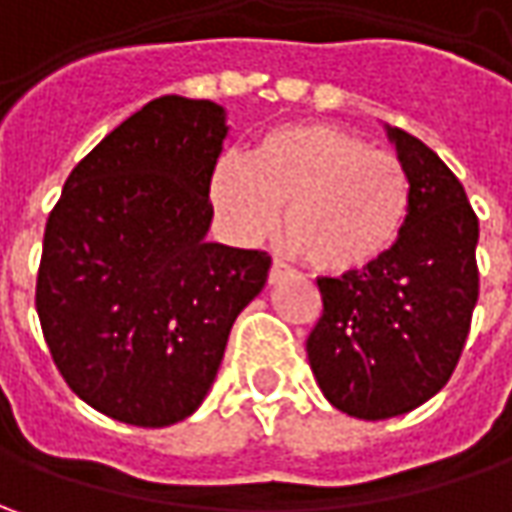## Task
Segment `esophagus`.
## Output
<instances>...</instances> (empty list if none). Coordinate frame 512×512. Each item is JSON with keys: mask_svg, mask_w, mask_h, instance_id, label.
I'll list each match as a JSON object with an SVG mask.
<instances>
[{"mask_svg": "<svg viewBox=\"0 0 512 512\" xmlns=\"http://www.w3.org/2000/svg\"><path fill=\"white\" fill-rule=\"evenodd\" d=\"M282 270H285V265L279 259H273V265H270V282H276L282 276Z\"/></svg>", "mask_w": 512, "mask_h": 512, "instance_id": "1", "label": "esophagus"}]
</instances>
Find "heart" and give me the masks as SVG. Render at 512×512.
<instances>
[{"label": "heart", "instance_id": "heart-1", "mask_svg": "<svg viewBox=\"0 0 512 512\" xmlns=\"http://www.w3.org/2000/svg\"><path fill=\"white\" fill-rule=\"evenodd\" d=\"M210 202L242 242L267 236L279 207L282 230L319 273L367 270L399 245L413 182L390 150L325 122L267 130L250 156H222L210 176Z\"/></svg>", "mask_w": 512, "mask_h": 512}]
</instances>
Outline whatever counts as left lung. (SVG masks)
<instances>
[{
  "label": "left lung",
  "mask_w": 512,
  "mask_h": 512,
  "mask_svg": "<svg viewBox=\"0 0 512 512\" xmlns=\"http://www.w3.org/2000/svg\"><path fill=\"white\" fill-rule=\"evenodd\" d=\"M413 182L399 245L367 270L316 279L322 316L307 359L325 399L379 422L442 390L462 356L479 299V219L462 182L402 128H387Z\"/></svg>",
  "instance_id": "left-lung-1"
}]
</instances>
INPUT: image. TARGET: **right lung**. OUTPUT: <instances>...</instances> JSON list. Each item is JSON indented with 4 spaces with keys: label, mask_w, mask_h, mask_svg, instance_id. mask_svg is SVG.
I'll list each match as a JSON object with an SVG mask.
<instances>
[{
    "label": "right lung",
    "mask_w": 512,
    "mask_h": 512,
    "mask_svg": "<svg viewBox=\"0 0 512 512\" xmlns=\"http://www.w3.org/2000/svg\"><path fill=\"white\" fill-rule=\"evenodd\" d=\"M225 136L216 102L159 96L70 170L50 210L39 325L70 390L116 422L187 419L267 282L265 250L205 239Z\"/></svg>",
    "instance_id": "add662e5"
}]
</instances>
